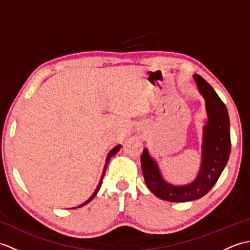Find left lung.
<instances>
[{"label": "left lung", "mask_w": 250, "mask_h": 250, "mask_svg": "<svg viewBox=\"0 0 250 250\" xmlns=\"http://www.w3.org/2000/svg\"><path fill=\"white\" fill-rule=\"evenodd\" d=\"M193 78L205 100L208 119L203 130L202 163L198 176L191 184L174 186L164 180L147 148H144L141 157L142 171L148 189L159 199L168 202H188L204 196L218 180L231 151L230 119L225 103L205 79L198 74H194Z\"/></svg>", "instance_id": "8db88e82"}]
</instances>
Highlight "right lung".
Here are the masks:
<instances>
[{"mask_svg": "<svg viewBox=\"0 0 250 250\" xmlns=\"http://www.w3.org/2000/svg\"><path fill=\"white\" fill-rule=\"evenodd\" d=\"M120 147H121V145H117L116 147H114L113 149H111L109 152H108V155H107V158H106V161H105V167H104V169H103V174H102V177H101V180H100V183H99V185H98V187H97V189H95V191L93 192V194L90 196V198L86 201V202H83V204H81L79 206H77V207H82V206H83V205H86V204H88L90 201H91L95 195H97V193L99 192V190H100V188H101V185H102V182H103V177H104V174H105V171H106V167H107V163H108V161H109V159L113 157V156H115L117 152L119 151V149H120ZM74 208H76V207H74Z\"/></svg>", "mask_w": 250, "mask_h": 250, "instance_id": "1", "label": "right lung"}]
</instances>
